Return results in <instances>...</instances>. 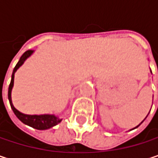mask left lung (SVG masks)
I'll return each mask as SVG.
<instances>
[{
    "label": "left lung",
    "mask_w": 158,
    "mask_h": 158,
    "mask_svg": "<svg viewBox=\"0 0 158 158\" xmlns=\"http://www.w3.org/2000/svg\"><path fill=\"white\" fill-rule=\"evenodd\" d=\"M139 125H140V124H139ZM139 125H138V126H139ZM136 127H137V126H136Z\"/></svg>",
    "instance_id": "left-lung-1"
}]
</instances>
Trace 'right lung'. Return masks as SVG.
I'll use <instances>...</instances> for the list:
<instances>
[{"label": "right lung", "mask_w": 158, "mask_h": 158, "mask_svg": "<svg viewBox=\"0 0 158 158\" xmlns=\"http://www.w3.org/2000/svg\"><path fill=\"white\" fill-rule=\"evenodd\" d=\"M34 51L33 50H27L25 51L23 56L20 57V60L18 61V63L16 64V66L14 69V71H13V75H12V80H11V83L9 85V89H8V99H9V102H10V104H11V107L14 110L15 114L17 116V118L23 122V123L35 128V129H37V130H47L49 129L55 125H56L57 123H59L61 122V119H58L57 117H56L55 115H50V114H43V115H28V114H23L22 112H20L18 110H16L15 108L14 107L13 103H12V98H11V91H12V89H13V86H14V79H15V71L23 64L24 60L30 56L32 55Z\"/></svg>", "instance_id": "add662e5"}]
</instances>
